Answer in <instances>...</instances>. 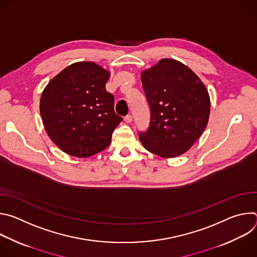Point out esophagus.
<instances>
[{"mask_svg":"<svg viewBox=\"0 0 257 257\" xmlns=\"http://www.w3.org/2000/svg\"><path fill=\"white\" fill-rule=\"evenodd\" d=\"M124 121H125L126 123H131V122H132V116H131V115L125 116V117H124Z\"/></svg>","mask_w":257,"mask_h":257,"instance_id":"esophagus-1","label":"esophagus"}]
</instances>
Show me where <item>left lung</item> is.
Instances as JSON below:
<instances>
[{
  "mask_svg": "<svg viewBox=\"0 0 257 257\" xmlns=\"http://www.w3.org/2000/svg\"><path fill=\"white\" fill-rule=\"evenodd\" d=\"M150 105L149 128L139 139L149 152L174 158L199 138L208 121L210 102L204 84L184 64L163 59L141 74Z\"/></svg>",
  "mask_w": 257,
  "mask_h": 257,
  "instance_id": "left-lung-1",
  "label": "left lung"
}]
</instances>
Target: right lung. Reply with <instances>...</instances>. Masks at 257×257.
<instances>
[{"mask_svg":"<svg viewBox=\"0 0 257 257\" xmlns=\"http://www.w3.org/2000/svg\"><path fill=\"white\" fill-rule=\"evenodd\" d=\"M109 73L93 62L65 68L45 88L41 116L50 138L66 154L91 157L111 144L123 121L114 109V95L105 90Z\"/></svg>","mask_w":257,"mask_h":257,"instance_id":"1","label":"right lung"}]
</instances>
